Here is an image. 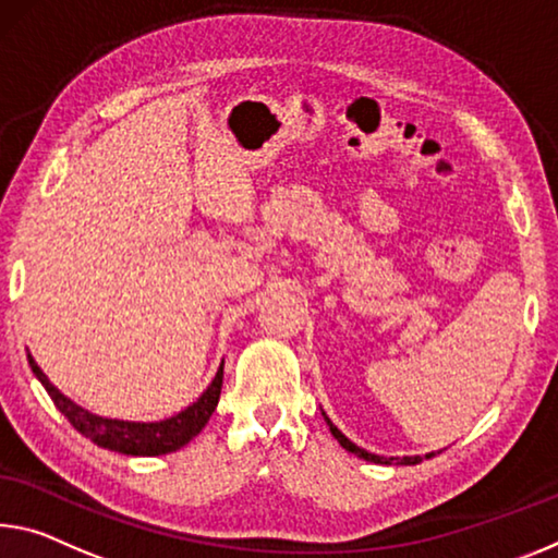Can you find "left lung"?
I'll return each mask as SVG.
<instances>
[{
    "instance_id": "left-lung-1",
    "label": "left lung",
    "mask_w": 558,
    "mask_h": 558,
    "mask_svg": "<svg viewBox=\"0 0 558 558\" xmlns=\"http://www.w3.org/2000/svg\"><path fill=\"white\" fill-rule=\"evenodd\" d=\"M327 420V417H325ZM327 424H330V432H332V437L340 441V445L348 449V452H352V454H357V457H362V459H367V462H375V464H420L422 462V457H402V459H397V457H379V454H373V452H365V449H360L357 445H352V441L342 435V432L335 427V424L327 420ZM432 454H427V459H429Z\"/></svg>"
}]
</instances>
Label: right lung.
I'll use <instances>...</instances> for the list:
<instances>
[{
  "label": "right lung",
  "instance_id": "right-lung-1",
  "mask_svg": "<svg viewBox=\"0 0 558 558\" xmlns=\"http://www.w3.org/2000/svg\"><path fill=\"white\" fill-rule=\"evenodd\" d=\"M29 365H32V373L37 375L39 383L44 385V390L49 392L51 400H54V404L59 407V412L74 424L76 432H82V435L92 439L94 445L111 449V452L131 454V457H158V454L175 452V449L189 445V441L196 437L203 427H206L210 414L216 412L220 387H223V365H220L214 383H210L208 390L198 397V402L185 407V410L175 414V417L163 420V422H146V424L121 422V420L99 417V414H92L86 412L84 407L74 404L69 397L61 395L57 387L49 383V377L41 373L37 362L32 360V355H29Z\"/></svg>",
  "mask_w": 558,
  "mask_h": 558
}]
</instances>
